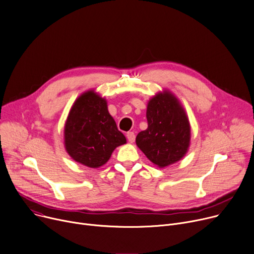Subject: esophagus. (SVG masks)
I'll return each mask as SVG.
<instances>
[{
	"mask_svg": "<svg viewBox=\"0 0 254 254\" xmlns=\"http://www.w3.org/2000/svg\"><path fill=\"white\" fill-rule=\"evenodd\" d=\"M127 139L130 143H133L134 140H135V134L134 132H128L127 133Z\"/></svg>",
	"mask_w": 254,
	"mask_h": 254,
	"instance_id": "1",
	"label": "esophagus"
}]
</instances>
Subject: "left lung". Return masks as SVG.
Segmentation results:
<instances>
[{
	"instance_id": "obj_1",
	"label": "left lung",
	"mask_w": 254,
	"mask_h": 254,
	"mask_svg": "<svg viewBox=\"0 0 254 254\" xmlns=\"http://www.w3.org/2000/svg\"><path fill=\"white\" fill-rule=\"evenodd\" d=\"M147 129L136 136V145L159 168L180 161L190 144V124L178 99L168 90L149 100Z\"/></svg>"
}]
</instances>
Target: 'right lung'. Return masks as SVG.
Returning a JSON list of instances; mask_svg holds the SVG:
<instances>
[{
    "label": "right lung",
    "mask_w": 254,
    "mask_h": 254,
    "mask_svg": "<svg viewBox=\"0 0 254 254\" xmlns=\"http://www.w3.org/2000/svg\"><path fill=\"white\" fill-rule=\"evenodd\" d=\"M64 143L75 162L99 168L109 161L116 147L126 143V137L117 128L107 101L88 90L78 97L69 112Z\"/></svg>",
    "instance_id": "1"
}]
</instances>
